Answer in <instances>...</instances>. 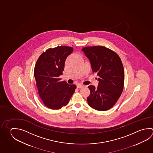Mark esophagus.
Returning a JSON list of instances; mask_svg holds the SVG:
<instances>
[{
  "label": "esophagus",
  "instance_id": "esophagus-1",
  "mask_svg": "<svg viewBox=\"0 0 153 153\" xmlns=\"http://www.w3.org/2000/svg\"><path fill=\"white\" fill-rule=\"evenodd\" d=\"M84 86H85L83 85L78 84V85H77V88H82V87H83Z\"/></svg>",
  "mask_w": 153,
  "mask_h": 153
}]
</instances>
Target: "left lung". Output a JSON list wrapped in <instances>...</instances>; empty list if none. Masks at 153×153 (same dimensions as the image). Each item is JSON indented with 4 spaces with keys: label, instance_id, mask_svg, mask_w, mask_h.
<instances>
[{
    "label": "left lung",
    "instance_id": "left-lung-1",
    "mask_svg": "<svg viewBox=\"0 0 153 153\" xmlns=\"http://www.w3.org/2000/svg\"><path fill=\"white\" fill-rule=\"evenodd\" d=\"M81 50L89 59L92 71L99 77L97 87L88 86L91 93L87 98L88 104L97 111L108 110L116 103L123 89L125 72L121 59L104 46L83 47Z\"/></svg>",
    "mask_w": 153,
    "mask_h": 153
}]
</instances>
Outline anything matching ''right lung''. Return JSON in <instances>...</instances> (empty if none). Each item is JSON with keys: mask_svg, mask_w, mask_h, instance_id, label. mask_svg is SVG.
Returning <instances> with one entry per match:
<instances>
[{"mask_svg": "<svg viewBox=\"0 0 153 153\" xmlns=\"http://www.w3.org/2000/svg\"><path fill=\"white\" fill-rule=\"evenodd\" d=\"M73 47L58 46L50 48L41 54L36 61L34 75L39 97L45 106L59 109L66 106L75 92V85L61 82L67 56L72 53Z\"/></svg>", "mask_w": 153, "mask_h": 153, "instance_id": "obj_1", "label": "right lung"}]
</instances>
